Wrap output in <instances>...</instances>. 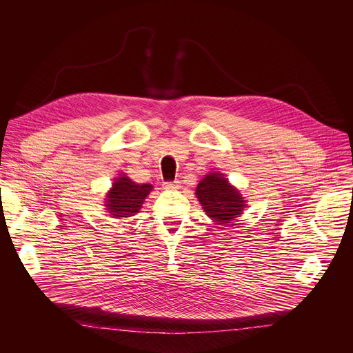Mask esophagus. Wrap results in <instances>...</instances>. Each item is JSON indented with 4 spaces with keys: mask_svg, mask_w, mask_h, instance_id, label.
Masks as SVG:
<instances>
[{
    "mask_svg": "<svg viewBox=\"0 0 353 353\" xmlns=\"http://www.w3.org/2000/svg\"><path fill=\"white\" fill-rule=\"evenodd\" d=\"M163 188L165 190H177L180 188V181H165L163 183Z\"/></svg>",
    "mask_w": 353,
    "mask_h": 353,
    "instance_id": "1",
    "label": "esophagus"
}]
</instances>
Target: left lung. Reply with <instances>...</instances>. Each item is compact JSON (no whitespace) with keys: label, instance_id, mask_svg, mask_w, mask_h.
<instances>
[{"label":"left lung","instance_id":"8db88e82","mask_svg":"<svg viewBox=\"0 0 353 353\" xmlns=\"http://www.w3.org/2000/svg\"><path fill=\"white\" fill-rule=\"evenodd\" d=\"M195 194L207 215L218 225L230 223L245 207L241 194L221 173L205 176L196 185Z\"/></svg>","mask_w":353,"mask_h":353}]
</instances>
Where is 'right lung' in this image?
Masks as SVG:
<instances>
[{
    "mask_svg": "<svg viewBox=\"0 0 353 353\" xmlns=\"http://www.w3.org/2000/svg\"><path fill=\"white\" fill-rule=\"evenodd\" d=\"M152 190L150 184H137L125 176L116 179L108 194L106 207L113 218H128L137 214L146 195Z\"/></svg>",
    "mask_w": 353,
    "mask_h": 353,
    "instance_id": "1",
    "label": "right lung"
}]
</instances>
